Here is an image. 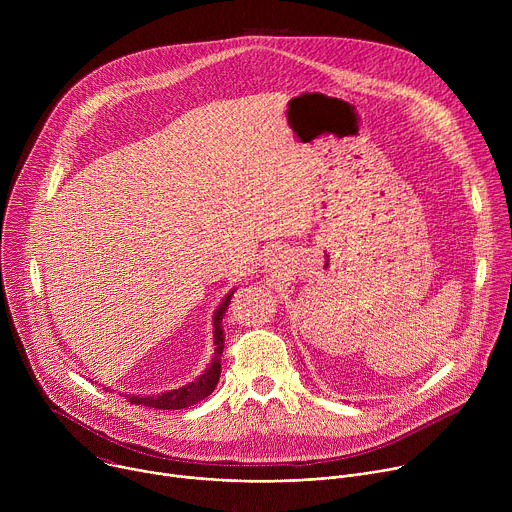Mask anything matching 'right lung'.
Listing matches in <instances>:
<instances>
[{"label": "right lung", "mask_w": 512, "mask_h": 512, "mask_svg": "<svg viewBox=\"0 0 512 512\" xmlns=\"http://www.w3.org/2000/svg\"><path fill=\"white\" fill-rule=\"evenodd\" d=\"M233 291L225 298V302L221 304L214 312V358L208 364V369L204 371V375H200L194 383H188L186 387L162 393V395H148V397H139V395H125L129 403L133 405H145V407H154V409H184L190 405H196L198 401H202L204 397H208L218 379H221V356L225 350V330H223V318L227 314V308L231 304Z\"/></svg>", "instance_id": "add662e5"}]
</instances>
